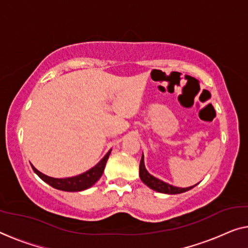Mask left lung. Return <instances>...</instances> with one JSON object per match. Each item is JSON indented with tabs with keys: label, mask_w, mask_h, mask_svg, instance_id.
Listing matches in <instances>:
<instances>
[{
	"label": "left lung",
	"mask_w": 248,
	"mask_h": 248,
	"mask_svg": "<svg viewBox=\"0 0 248 248\" xmlns=\"http://www.w3.org/2000/svg\"><path fill=\"white\" fill-rule=\"evenodd\" d=\"M139 175H140V179L145 183L148 187H150L151 189L159 191V193H164V194H180V193H185V191L189 190L193 188L191 187H187V188H179V187H175L171 186L167 183H164L162 180L156 178V177L151 176L149 172L146 170L145 168V164H143V155L141 157V160H140V166H139Z\"/></svg>",
	"instance_id": "left-lung-1"
}]
</instances>
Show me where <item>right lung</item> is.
Returning a JSON list of instances; mask_svg holds the SVG:
<instances>
[{"label":"right lung","mask_w":248,"mask_h":248,"mask_svg":"<svg viewBox=\"0 0 248 248\" xmlns=\"http://www.w3.org/2000/svg\"><path fill=\"white\" fill-rule=\"evenodd\" d=\"M110 153H111V150H110L109 153L102 158L98 165H95L93 168L90 169V170L81 173L79 176L71 177V178H63V179L52 178V177H49L44 175L42 172H40L38 169H35L32 165L31 166L36 175H38L42 180H44V182L49 184L50 186L57 188V189L64 190V191H80V190L88 189L89 187H91L92 185L97 183V180L102 176V172L105 170L106 162L108 160Z\"/></svg>","instance_id":"add662e5"}]
</instances>
